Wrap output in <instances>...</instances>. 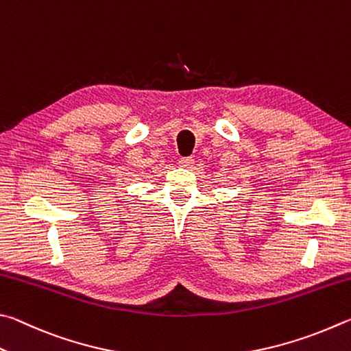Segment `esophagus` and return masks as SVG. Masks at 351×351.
<instances>
[{
    "instance_id": "obj_1",
    "label": "esophagus",
    "mask_w": 351,
    "mask_h": 351,
    "mask_svg": "<svg viewBox=\"0 0 351 351\" xmlns=\"http://www.w3.org/2000/svg\"><path fill=\"white\" fill-rule=\"evenodd\" d=\"M179 165L182 166V168H191V166L194 165V158L193 157H183L179 160Z\"/></svg>"
}]
</instances>
